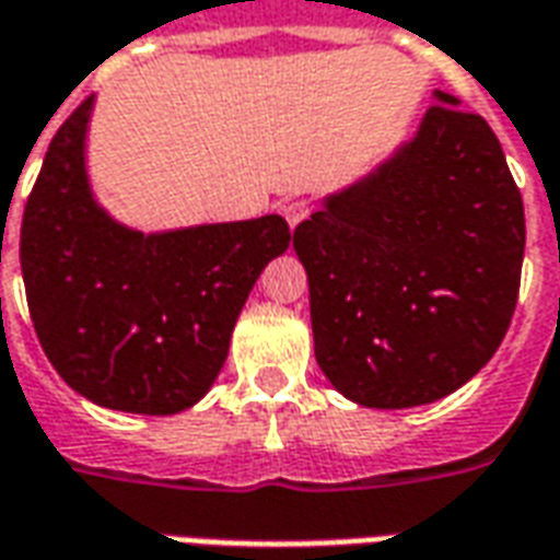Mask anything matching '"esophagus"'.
I'll return each instance as SVG.
<instances>
[{
    "label": "esophagus",
    "mask_w": 560,
    "mask_h": 560,
    "mask_svg": "<svg viewBox=\"0 0 560 560\" xmlns=\"http://www.w3.org/2000/svg\"><path fill=\"white\" fill-rule=\"evenodd\" d=\"M281 215H284V221L291 224L293 231L296 224H303V221L312 215V207H308V200H284V203H281Z\"/></svg>",
    "instance_id": "1"
}]
</instances>
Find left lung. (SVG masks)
<instances>
[{"label": "left lung", "instance_id": "obj_1", "mask_svg": "<svg viewBox=\"0 0 560 560\" xmlns=\"http://www.w3.org/2000/svg\"><path fill=\"white\" fill-rule=\"evenodd\" d=\"M413 138L293 231L320 372L363 408L465 387L504 341L525 209L482 116L434 90Z\"/></svg>", "mask_w": 560, "mask_h": 560}]
</instances>
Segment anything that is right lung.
<instances>
[{
    "label": "right lung",
    "instance_id": "add662e5",
    "mask_svg": "<svg viewBox=\"0 0 560 560\" xmlns=\"http://www.w3.org/2000/svg\"><path fill=\"white\" fill-rule=\"evenodd\" d=\"M86 98L56 131L20 228L30 315L47 360L102 408L171 417L203 399L269 260L281 215L138 231L114 219L86 167Z\"/></svg>",
    "mask_w": 560,
    "mask_h": 560
}]
</instances>
